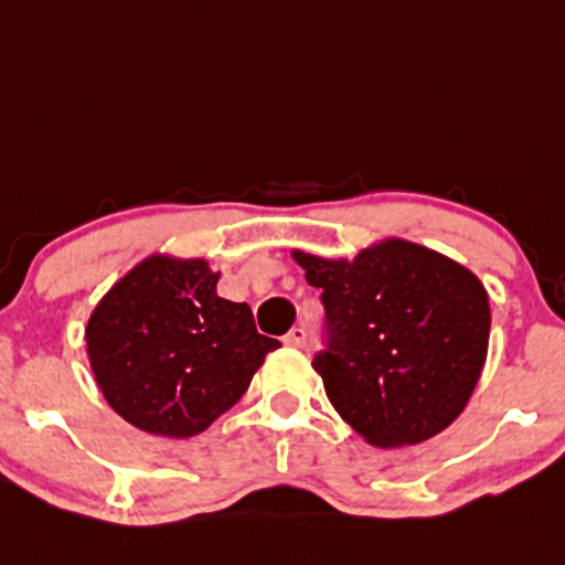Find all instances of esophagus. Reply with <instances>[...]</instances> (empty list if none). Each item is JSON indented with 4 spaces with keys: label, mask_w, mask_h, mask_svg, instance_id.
<instances>
[{
    "label": "esophagus",
    "mask_w": 565,
    "mask_h": 565,
    "mask_svg": "<svg viewBox=\"0 0 565 565\" xmlns=\"http://www.w3.org/2000/svg\"><path fill=\"white\" fill-rule=\"evenodd\" d=\"M284 342L289 344V348H305V344H307V330H305V327H294V330L284 337Z\"/></svg>",
    "instance_id": "1"
}]
</instances>
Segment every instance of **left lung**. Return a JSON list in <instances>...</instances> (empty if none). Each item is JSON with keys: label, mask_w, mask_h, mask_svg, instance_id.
<instances>
[{"label": "left lung", "mask_w": 565, "mask_h": 565, "mask_svg": "<svg viewBox=\"0 0 565 565\" xmlns=\"http://www.w3.org/2000/svg\"><path fill=\"white\" fill-rule=\"evenodd\" d=\"M322 289L324 393L373 446L431 439L465 411L490 342V299L457 260L401 238L352 260L294 250Z\"/></svg>", "instance_id": "1"}]
</instances>
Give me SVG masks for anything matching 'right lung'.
<instances>
[{"label": "right lung", "instance_id": "1", "mask_svg": "<svg viewBox=\"0 0 565 565\" xmlns=\"http://www.w3.org/2000/svg\"><path fill=\"white\" fill-rule=\"evenodd\" d=\"M217 276L202 258L149 256L88 319L98 388L141 431L170 439L205 431L281 348L258 334L248 305L217 297Z\"/></svg>", "mask_w": 565, "mask_h": 565}]
</instances>
